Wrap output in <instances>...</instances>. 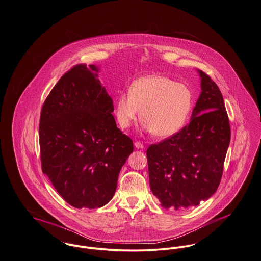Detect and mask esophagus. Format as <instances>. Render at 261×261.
Wrapping results in <instances>:
<instances>
[{
    "label": "esophagus",
    "instance_id": "obj_1",
    "mask_svg": "<svg viewBox=\"0 0 261 261\" xmlns=\"http://www.w3.org/2000/svg\"><path fill=\"white\" fill-rule=\"evenodd\" d=\"M134 146H135L137 149H143V148H144V145L142 144L141 142H139V141H136V142L134 143Z\"/></svg>",
    "mask_w": 261,
    "mask_h": 261
}]
</instances>
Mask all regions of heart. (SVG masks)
I'll return each instance as SVG.
<instances>
[{
	"mask_svg": "<svg viewBox=\"0 0 261 261\" xmlns=\"http://www.w3.org/2000/svg\"><path fill=\"white\" fill-rule=\"evenodd\" d=\"M192 103V92L186 85L153 74L134 80L128 93L117 97L115 115L119 125L128 128L140 114L146 131L157 137H169L184 126Z\"/></svg>",
	"mask_w": 261,
	"mask_h": 261,
	"instance_id": "heart-1",
	"label": "heart"
}]
</instances>
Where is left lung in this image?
<instances>
[{
    "label": "left lung",
    "mask_w": 261,
    "mask_h": 261,
    "mask_svg": "<svg viewBox=\"0 0 261 261\" xmlns=\"http://www.w3.org/2000/svg\"><path fill=\"white\" fill-rule=\"evenodd\" d=\"M197 72L201 93L189 124L146 152L150 189L166 209L196 206L216 192L230 142L222 94L208 75Z\"/></svg>",
    "instance_id": "1"
}]
</instances>
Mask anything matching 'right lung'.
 <instances>
[{
  "label": "right lung",
  "mask_w": 261,
  "mask_h": 261,
  "mask_svg": "<svg viewBox=\"0 0 261 261\" xmlns=\"http://www.w3.org/2000/svg\"><path fill=\"white\" fill-rule=\"evenodd\" d=\"M99 71L96 65L73 67L50 92L40 117L43 173L76 208L109 202L133 152V141L117 127L113 101Z\"/></svg>",
  "instance_id": "obj_1"
}]
</instances>
